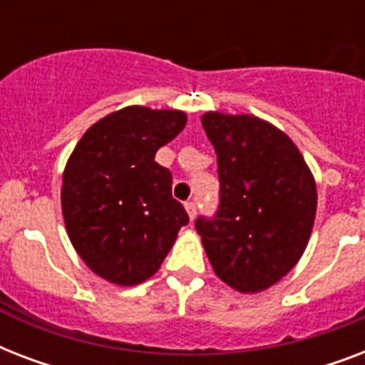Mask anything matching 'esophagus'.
<instances>
[{
    "label": "esophagus",
    "mask_w": 365,
    "mask_h": 365,
    "mask_svg": "<svg viewBox=\"0 0 365 365\" xmlns=\"http://www.w3.org/2000/svg\"><path fill=\"white\" fill-rule=\"evenodd\" d=\"M185 210H187L189 217L195 220V216H197V205H195L193 200H187V202H185Z\"/></svg>",
    "instance_id": "34e87169"
}]
</instances>
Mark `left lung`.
<instances>
[{"label": "left lung", "mask_w": 365, "mask_h": 365, "mask_svg": "<svg viewBox=\"0 0 365 365\" xmlns=\"http://www.w3.org/2000/svg\"><path fill=\"white\" fill-rule=\"evenodd\" d=\"M202 126L217 155L220 206L195 227L214 272L242 294L288 274L317 216V183L282 130L254 115L208 111Z\"/></svg>", "instance_id": "left-lung-1"}]
</instances>
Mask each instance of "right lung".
<instances>
[{
    "instance_id": "add662e5",
    "label": "right lung",
    "mask_w": 365,
    "mask_h": 365,
    "mask_svg": "<svg viewBox=\"0 0 365 365\" xmlns=\"http://www.w3.org/2000/svg\"><path fill=\"white\" fill-rule=\"evenodd\" d=\"M185 123L183 111L130 106L91 126L68 159L66 231L88 269L108 282L134 286L153 277L189 223L172 199L170 170L155 160Z\"/></svg>"
}]
</instances>
